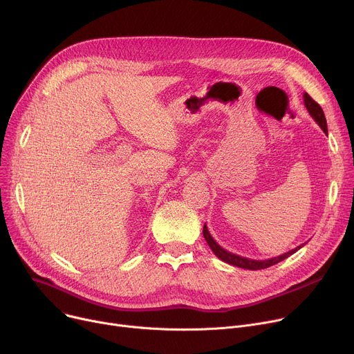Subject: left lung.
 Returning <instances> with one entry per match:
<instances>
[{"label":"left lung","instance_id":"obj_1","mask_svg":"<svg viewBox=\"0 0 354 354\" xmlns=\"http://www.w3.org/2000/svg\"><path fill=\"white\" fill-rule=\"evenodd\" d=\"M302 97H304V105L308 111V113L311 115V118L317 122V124L324 130L325 134H328V126H326V119H325V115H324V111L322 108L315 102V100L307 93L304 92V95H302ZM203 236L206 239V242L209 243L210 249L214 252V255L221 259L223 262L228 263V265H232V266H236V268H241V269H248V270H261V269H266V268H270L281 261H284L286 258H288L290 255L295 254V252L302 246H297L295 249H291L288 252H286V254L280 255V257H276V258H272V259H266V261H255V259H249V258H243V257H239V255H235L232 254V252L230 250H225L223 246H220L216 239L212 236V234L209 232V228L207 225L205 224L203 227Z\"/></svg>","mask_w":354,"mask_h":354}]
</instances>
